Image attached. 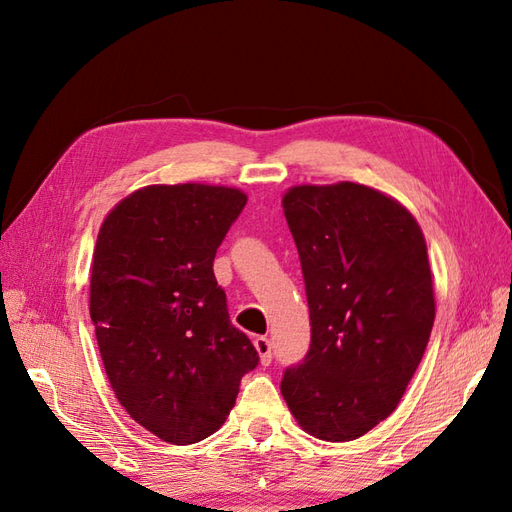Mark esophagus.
<instances>
[{
  "instance_id": "obj_1",
  "label": "esophagus",
  "mask_w": 512,
  "mask_h": 512,
  "mask_svg": "<svg viewBox=\"0 0 512 512\" xmlns=\"http://www.w3.org/2000/svg\"><path fill=\"white\" fill-rule=\"evenodd\" d=\"M254 346H256V350H258V354H260V363L265 365V367L271 365V359H273V354H271V339L258 335V337L254 339Z\"/></svg>"
}]
</instances>
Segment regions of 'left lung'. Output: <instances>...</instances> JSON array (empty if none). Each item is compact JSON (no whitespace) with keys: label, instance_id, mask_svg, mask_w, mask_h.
Instances as JSON below:
<instances>
[{"label":"left lung","instance_id":"1","mask_svg":"<svg viewBox=\"0 0 512 512\" xmlns=\"http://www.w3.org/2000/svg\"><path fill=\"white\" fill-rule=\"evenodd\" d=\"M282 207L312 324L282 395L307 433L356 440L397 408L427 348L436 299L425 237L404 205L361 183L294 185Z\"/></svg>","mask_w":512,"mask_h":512}]
</instances>
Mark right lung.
<instances>
[{
	"mask_svg": "<svg viewBox=\"0 0 512 512\" xmlns=\"http://www.w3.org/2000/svg\"><path fill=\"white\" fill-rule=\"evenodd\" d=\"M245 203L224 185H147L98 232L89 314L108 382L134 421L170 444L218 431L258 365L213 275Z\"/></svg>",
	"mask_w": 512,
	"mask_h": 512,
	"instance_id": "obj_1",
	"label": "right lung"
}]
</instances>
